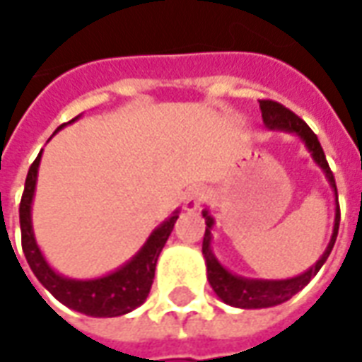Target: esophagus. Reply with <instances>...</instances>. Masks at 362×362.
<instances>
[{
	"mask_svg": "<svg viewBox=\"0 0 362 362\" xmlns=\"http://www.w3.org/2000/svg\"><path fill=\"white\" fill-rule=\"evenodd\" d=\"M207 199V189L205 188H189L188 194H186V197H184V209L186 211H197V209L202 207V203Z\"/></svg>",
	"mask_w": 362,
	"mask_h": 362,
	"instance_id": "obj_1",
	"label": "esophagus"
}]
</instances>
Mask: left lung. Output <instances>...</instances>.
Segmentation results:
<instances>
[{"instance_id":"left-lung-1","label":"left lung","mask_w":362,"mask_h":362,"mask_svg":"<svg viewBox=\"0 0 362 362\" xmlns=\"http://www.w3.org/2000/svg\"><path fill=\"white\" fill-rule=\"evenodd\" d=\"M261 113H263L264 127L269 130H284V132L296 134L299 140L303 141L305 147L309 149L310 157L317 163L318 167L322 168L326 180L330 184L332 192L336 195V218H334V230H332V238L328 247L324 249L322 257L317 263L313 264L309 270H305L303 274L293 278H286V280H259V278H245L232 274L228 269H224L218 259L211 249V240L213 234L211 230L215 226V218L209 215V209H203V216H205V235H203V257H205V264H207V280L211 288L216 296L221 297L222 301L238 309H267V307H274L284 301H288L296 296L297 291H301L310 282V278L317 276V272L322 269L326 259L332 253V247L336 243L339 228V205H338V188H336V180L332 174L328 160L324 157L322 147L318 141L317 134L313 132L305 120H301L296 113H291L290 109L272 101V99H261L259 101Z\"/></svg>"}]
</instances>
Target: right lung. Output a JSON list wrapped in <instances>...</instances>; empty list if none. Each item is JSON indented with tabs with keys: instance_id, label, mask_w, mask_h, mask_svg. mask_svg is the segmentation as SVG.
<instances>
[{
	"instance_id": "right-lung-1",
	"label": "right lung",
	"mask_w": 362,
	"mask_h": 362,
	"mask_svg": "<svg viewBox=\"0 0 362 362\" xmlns=\"http://www.w3.org/2000/svg\"><path fill=\"white\" fill-rule=\"evenodd\" d=\"M76 119H72L71 122H74ZM71 122H66V124H71ZM66 124H61L55 132H59ZM40 160H42V151L28 168L23 199H21V207H18L23 251L34 276L38 278V282L55 299L66 305L69 309L78 310L88 317H120V315H127L136 307H140L149 296L155 278V264H157L159 253L167 243L168 235L173 232L174 222L178 218L180 211L176 209L167 221L159 224L149 234L140 251L128 263H124L113 272H109L105 276L92 278V280L66 278L55 272L45 261L44 253L40 251L36 238H34V228H32V199H34L36 182H38Z\"/></svg>"
}]
</instances>
